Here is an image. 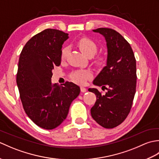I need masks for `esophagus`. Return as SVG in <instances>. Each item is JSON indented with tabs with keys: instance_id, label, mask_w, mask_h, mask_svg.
Listing matches in <instances>:
<instances>
[{
	"instance_id": "34e87169",
	"label": "esophagus",
	"mask_w": 159,
	"mask_h": 159,
	"mask_svg": "<svg viewBox=\"0 0 159 159\" xmlns=\"http://www.w3.org/2000/svg\"><path fill=\"white\" fill-rule=\"evenodd\" d=\"M80 92H83V93H85V92H87V89H86V88H85V87H80Z\"/></svg>"
}]
</instances>
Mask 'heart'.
Masks as SVG:
<instances>
[{
  "instance_id": "obj_1",
  "label": "heart",
  "mask_w": 159,
  "mask_h": 159,
  "mask_svg": "<svg viewBox=\"0 0 159 159\" xmlns=\"http://www.w3.org/2000/svg\"><path fill=\"white\" fill-rule=\"evenodd\" d=\"M78 46H79L80 51L87 57L89 55H94L97 51L96 43L92 41V39L87 38H83L80 39L79 42H78ZM67 52H68V48H64L62 50L61 55V57L62 59H65ZM90 77L91 73L89 72L82 70L76 71V72H74L71 75V78H72L73 81L80 84V85L85 84L87 79H88Z\"/></svg>"
}]
</instances>
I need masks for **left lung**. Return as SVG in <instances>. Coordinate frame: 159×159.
Returning a JSON list of instances; mask_svg holds the SVG:
<instances>
[{
    "label": "left lung",
    "instance_id": "left-lung-1",
    "mask_svg": "<svg viewBox=\"0 0 159 159\" xmlns=\"http://www.w3.org/2000/svg\"><path fill=\"white\" fill-rule=\"evenodd\" d=\"M93 31L104 37L107 48L106 66L93 84L104 87L107 92L102 95L96 88L88 89L97 98L91 115L100 126L112 128L123 122L133 104L136 92V60L130 43L118 32L108 28Z\"/></svg>",
    "mask_w": 159,
    "mask_h": 159
}]
</instances>
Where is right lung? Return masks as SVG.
Returning a JSON list of instances; mask_svg holds the SVG:
<instances>
[{
  "label": "right lung",
  "instance_id": "add662e5",
  "mask_svg": "<svg viewBox=\"0 0 159 159\" xmlns=\"http://www.w3.org/2000/svg\"><path fill=\"white\" fill-rule=\"evenodd\" d=\"M68 34L48 29L26 42L20 55L16 83L26 114L37 126L55 128L66 119L70 104L80 93L72 82L52 84L55 66L61 61V48Z\"/></svg>",
  "mask_w": 159,
  "mask_h": 159
}]
</instances>
